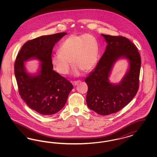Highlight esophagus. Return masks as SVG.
I'll use <instances>...</instances> for the list:
<instances>
[{
	"mask_svg": "<svg viewBox=\"0 0 157 157\" xmlns=\"http://www.w3.org/2000/svg\"><path fill=\"white\" fill-rule=\"evenodd\" d=\"M81 82V81H74V82H72V84H73L74 86H76V85H77L78 83H79Z\"/></svg>",
	"mask_w": 157,
	"mask_h": 157,
	"instance_id": "1",
	"label": "esophagus"
}]
</instances>
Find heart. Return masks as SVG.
Listing matches in <instances>:
<instances>
[{"label": "heart", "mask_w": 157, "mask_h": 157, "mask_svg": "<svg viewBox=\"0 0 157 157\" xmlns=\"http://www.w3.org/2000/svg\"><path fill=\"white\" fill-rule=\"evenodd\" d=\"M59 53L51 56V62L60 74L67 75L71 62L74 73L79 75L82 71L88 72L95 65L99 56L97 38L90 34H72L66 38L58 48Z\"/></svg>", "instance_id": "obj_1"}]
</instances>
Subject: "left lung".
Returning a JSON list of instances; mask_svg holds the SVG:
<instances>
[{
  "label": "left lung",
  "instance_id": "1",
  "mask_svg": "<svg viewBox=\"0 0 157 157\" xmlns=\"http://www.w3.org/2000/svg\"><path fill=\"white\" fill-rule=\"evenodd\" d=\"M107 43L105 51L94 71L85 78L89 108L101 115L118 112L128 104L139 88L141 60L135 45L127 37L101 34ZM128 60L130 67L120 83L109 82V76L117 59Z\"/></svg>",
  "mask_w": 157,
  "mask_h": 157
}]
</instances>
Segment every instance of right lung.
<instances>
[{"label":"right lung","mask_w":157,"mask_h":157,"mask_svg":"<svg viewBox=\"0 0 157 157\" xmlns=\"http://www.w3.org/2000/svg\"><path fill=\"white\" fill-rule=\"evenodd\" d=\"M65 32L42 36L23 45L15 62V75L19 95L32 109L49 116L65 106L72 84L53 70L51 58L54 45L67 35ZM41 61L35 75L28 74L24 62L30 59Z\"/></svg>","instance_id":"obj_1"}]
</instances>
